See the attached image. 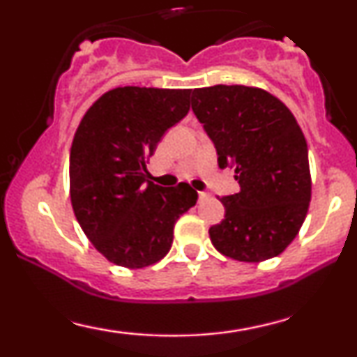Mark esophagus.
<instances>
[{
  "instance_id": "obj_1",
  "label": "esophagus",
  "mask_w": 357,
  "mask_h": 357,
  "mask_svg": "<svg viewBox=\"0 0 357 357\" xmlns=\"http://www.w3.org/2000/svg\"><path fill=\"white\" fill-rule=\"evenodd\" d=\"M198 196H199V199H202V202H203V199H206L210 195H208V192H204V191H199Z\"/></svg>"
}]
</instances>
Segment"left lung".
Instances as JSON below:
<instances>
[{"label":"left lung","mask_w":357,"mask_h":357,"mask_svg":"<svg viewBox=\"0 0 357 357\" xmlns=\"http://www.w3.org/2000/svg\"><path fill=\"white\" fill-rule=\"evenodd\" d=\"M191 107L240 192L220 198L225 218L211 243L238 261L280 255L296 238L312 195L309 151L296 117L275 96L247 85L195 89Z\"/></svg>","instance_id":"left-lung-1"}]
</instances>
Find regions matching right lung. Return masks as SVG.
I'll return each instance as SVG.
<instances>
[{"label": "right lung", "mask_w": 357, "mask_h": 357, "mask_svg": "<svg viewBox=\"0 0 357 357\" xmlns=\"http://www.w3.org/2000/svg\"><path fill=\"white\" fill-rule=\"evenodd\" d=\"M191 89L117 87L90 105L70 149V202L90 243L109 261L144 268L173 243L174 223L198 199L188 183L147 181L149 158L190 110Z\"/></svg>", "instance_id": "obj_1"}]
</instances>
